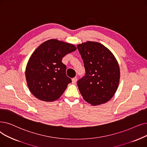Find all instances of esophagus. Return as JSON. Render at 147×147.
<instances>
[{
	"mask_svg": "<svg viewBox=\"0 0 147 147\" xmlns=\"http://www.w3.org/2000/svg\"><path fill=\"white\" fill-rule=\"evenodd\" d=\"M77 80H78L77 78L75 77V78H73V79H72V83H73V84H75L77 82Z\"/></svg>",
	"mask_w": 147,
	"mask_h": 147,
	"instance_id": "34e87169",
	"label": "esophagus"
}]
</instances>
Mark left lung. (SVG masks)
I'll use <instances>...</instances> for the list:
<instances>
[{
  "label": "left lung",
  "instance_id": "obj_1",
  "mask_svg": "<svg viewBox=\"0 0 147 147\" xmlns=\"http://www.w3.org/2000/svg\"><path fill=\"white\" fill-rule=\"evenodd\" d=\"M77 47L85 69V75L77 83L80 94L93 106L106 103L116 92L119 82V67L116 58L97 42L87 41Z\"/></svg>",
  "mask_w": 147,
  "mask_h": 147
}]
</instances>
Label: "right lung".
I'll list each match as a JSON object with an SVG mask.
<instances>
[{
    "mask_svg": "<svg viewBox=\"0 0 147 147\" xmlns=\"http://www.w3.org/2000/svg\"><path fill=\"white\" fill-rule=\"evenodd\" d=\"M76 49L73 44L52 39L34 51L27 63L25 75L29 90L35 97L53 101L61 96L71 82L62 59Z\"/></svg>",
    "mask_w": 147,
    "mask_h": 147,
    "instance_id": "add662e5",
    "label": "right lung"
}]
</instances>
